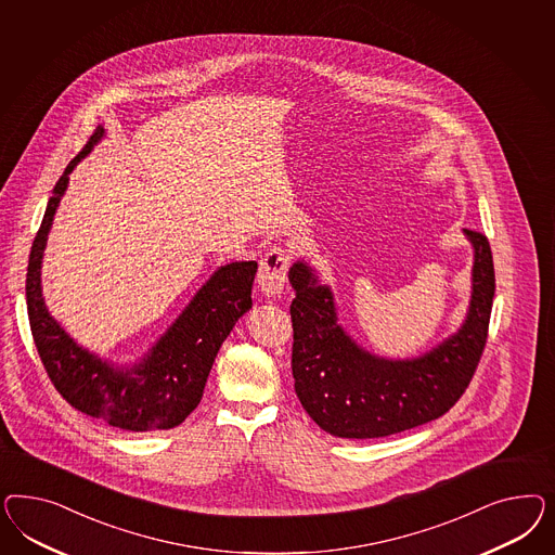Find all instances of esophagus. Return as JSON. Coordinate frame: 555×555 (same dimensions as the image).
I'll use <instances>...</instances> for the list:
<instances>
[{
  "label": "esophagus",
  "instance_id": "1",
  "mask_svg": "<svg viewBox=\"0 0 555 555\" xmlns=\"http://www.w3.org/2000/svg\"><path fill=\"white\" fill-rule=\"evenodd\" d=\"M288 264H291V253L283 246H274L264 254V258L260 260V270H258V286H260L262 295L276 297L283 293Z\"/></svg>",
  "mask_w": 555,
  "mask_h": 555
}]
</instances>
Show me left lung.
Returning a JSON list of instances; mask_svg holds the SVG:
<instances>
[{
  "label": "left lung",
  "instance_id": "1",
  "mask_svg": "<svg viewBox=\"0 0 555 555\" xmlns=\"http://www.w3.org/2000/svg\"><path fill=\"white\" fill-rule=\"evenodd\" d=\"M464 234L474 246L466 321L457 334L413 360H387L362 350L337 323L330 286L320 285L307 262L291 267L295 392L323 431L348 439L401 434L439 420L466 392L487 346L494 264L487 235Z\"/></svg>",
  "mask_w": 555,
  "mask_h": 555
}]
</instances>
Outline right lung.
Segmentation results:
<instances>
[{
	"instance_id": "right-lung-1",
	"label": "right lung",
	"mask_w": 555,
	"mask_h": 555,
	"mask_svg": "<svg viewBox=\"0 0 555 555\" xmlns=\"http://www.w3.org/2000/svg\"><path fill=\"white\" fill-rule=\"evenodd\" d=\"M103 135L98 128L56 181L40 230L34 237L26 302L34 344L54 388L70 406L126 431L170 429L199 404L209 370L223 339L253 307L258 264L232 262L214 272L185 311L134 369H116L89 353L52 320L40 288V264L52 218L65 195L70 170Z\"/></svg>"
}]
</instances>
